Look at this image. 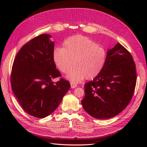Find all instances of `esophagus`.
Here are the masks:
<instances>
[{
	"mask_svg": "<svg viewBox=\"0 0 147 147\" xmlns=\"http://www.w3.org/2000/svg\"><path fill=\"white\" fill-rule=\"evenodd\" d=\"M76 87H77V85L76 83H74L73 82L71 83V88H76Z\"/></svg>",
	"mask_w": 147,
	"mask_h": 147,
	"instance_id": "esophagus-1",
	"label": "esophagus"
}]
</instances>
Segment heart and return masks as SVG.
<instances>
[{"instance_id": "1", "label": "heart", "mask_w": 147, "mask_h": 147, "mask_svg": "<svg viewBox=\"0 0 147 147\" xmlns=\"http://www.w3.org/2000/svg\"><path fill=\"white\" fill-rule=\"evenodd\" d=\"M53 59L62 73L69 72L67 78L78 83L85 78L93 80L102 73L107 60L105 50L87 36L75 35L65 40L63 48L55 49Z\"/></svg>"}]
</instances>
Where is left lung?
<instances>
[{"label": "left lung", "instance_id": "left-lung-1", "mask_svg": "<svg viewBox=\"0 0 147 147\" xmlns=\"http://www.w3.org/2000/svg\"><path fill=\"white\" fill-rule=\"evenodd\" d=\"M136 83L131 55L117 43L107 52L104 69L85 85L83 107L93 117L106 119L119 114L129 104Z\"/></svg>", "mask_w": 147, "mask_h": 147}]
</instances>
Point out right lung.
Segmentation results:
<instances>
[{
  "label": "right lung",
  "mask_w": 147,
  "mask_h": 147,
  "mask_svg": "<svg viewBox=\"0 0 147 147\" xmlns=\"http://www.w3.org/2000/svg\"><path fill=\"white\" fill-rule=\"evenodd\" d=\"M51 35L42 34L26 43L18 52L11 72V86L24 111L38 118L52 114L69 90L53 59L54 42Z\"/></svg>",
  "instance_id": "1"
}]
</instances>
